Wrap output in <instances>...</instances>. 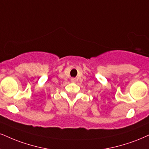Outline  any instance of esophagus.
<instances>
[{
  "label": "esophagus",
  "mask_w": 149,
  "mask_h": 149,
  "mask_svg": "<svg viewBox=\"0 0 149 149\" xmlns=\"http://www.w3.org/2000/svg\"><path fill=\"white\" fill-rule=\"evenodd\" d=\"M71 81L72 82H76V79H75V78H72L71 79Z\"/></svg>",
  "instance_id": "1"
}]
</instances>
